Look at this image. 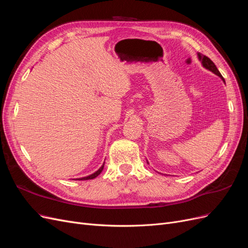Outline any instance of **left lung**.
Segmentation results:
<instances>
[{"instance_id": "8db88e82", "label": "left lung", "mask_w": 248, "mask_h": 248, "mask_svg": "<svg viewBox=\"0 0 248 248\" xmlns=\"http://www.w3.org/2000/svg\"><path fill=\"white\" fill-rule=\"evenodd\" d=\"M198 57H199V59H200V61H202V66H204L206 69H209L210 71H212L213 73H215V74H216V76H218L219 78H222V80L224 81L223 78L221 77L220 72L218 71V69H217V67H216V66H215V64L211 61V60H210L208 57H206V56H204V55L200 54V52L198 54Z\"/></svg>"}]
</instances>
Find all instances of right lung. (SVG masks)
I'll return each mask as SVG.
<instances>
[{"label":"right lung","instance_id":"add662e5","mask_svg":"<svg viewBox=\"0 0 248 248\" xmlns=\"http://www.w3.org/2000/svg\"><path fill=\"white\" fill-rule=\"evenodd\" d=\"M103 167H104V163H103V166L97 170V171H95L94 174H92V175H90V176H88V177H84V178H79V179H78V180H91V179H94V178H96L97 176H98L100 172L102 171V170H103Z\"/></svg>","mask_w":248,"mask_h":248}]
</instances>
